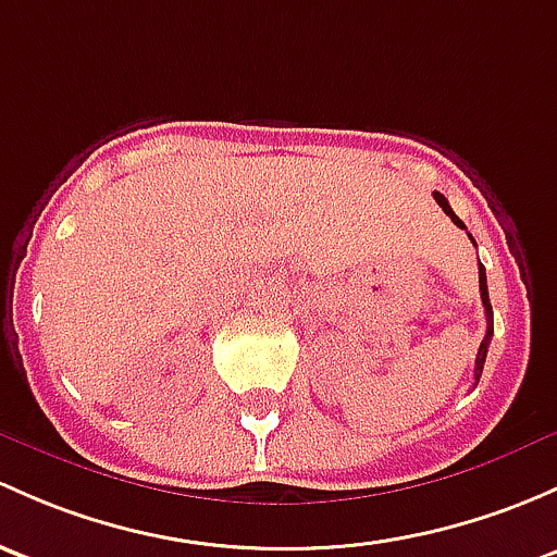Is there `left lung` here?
Masks as SVG:
<instances>
[{
	"instance_id": "obj_1",
	"label": "left lung",
	"mask_w": 557,
	"mask_h": 557,
	"mask_svg": "<svg viewBox=\"0 0 557 557\" xmlns=\"http://www.w3.org/2000/svg\"><path fill=\"white\" fill-rule=\"evenodd\" d=\"M435 202L441 205L443 210H446V215H450V221H454L456 226H461V230H467V226H465V221H461L459 215H456L454 210H450L448 200H446V197L441 195V191H435ZM470 239H472V234H470ZM472 243H475V239H472ZM478 274H480V298H483V307H485V323H488V327H485V338H483V342H480V349H478V360H475V384L480 382V373H483V362H485V355H488V344H491V336H494V312H491V301H488V285H485V269H483V263H480Z\"/></svg>"
}]
</instances>
